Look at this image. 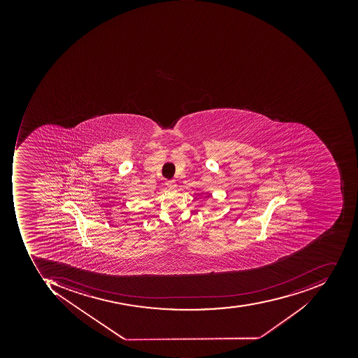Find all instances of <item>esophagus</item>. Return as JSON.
Here are the masks:
<instances>
[{
  "instance_id": "34e87169",
  "label": "esophagus",
  "mask_w": 358,
  "mask_h": 358,
  "mask_svg": "<svg viewBox=\"0 0 358 358\" xmlns=\"http://www.w3.org/2000/svg\"><path fill=\"white\" fill-rule=\"evenodd\" d=\"M166 187L169 188V189H176V180H168V182H166Z\"/></svg>"
}]
</instances>
